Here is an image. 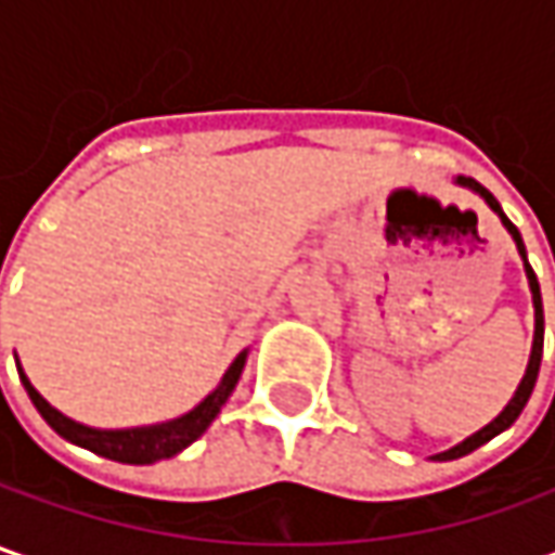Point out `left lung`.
Wrapping results in <instances>:
<instances>
[{"label": "left lung", "instance_id": "obj_1", "mask_svg": "<svg viewBox=\"0 0 555 555\" xmlns=\"http://www.w3.org/2000/svg\"><path fill=\"white\" fill-rule=\"evenodd\" d=\"M454 184H460V188H466V191H473V194H479L481 201L488 203L494 212H498V219L503 222V228L513 234V241H516V249H519V256H522V266H525V278H528V289H531V306H534V339H531V354H528V367H525V376L522 383L516 386V392H513V398L506 401V408H503L501 414L494 416L488 426H481L479 433H473L469 438H463L460 444H454L451 451H441V454H436V460H457L463 457V454H469V451H476V448H481L485 441H491L494 436H501L503 429H509L516 420H519V414H522V408L528 404V398H531V392H534V383H538V371H541V354H544V302H541V284H538V274L531 271V266H528V256H525V244H522V234L516 231V224L509 222L506 216H503L501 203L494 201V194L488 191V188H481L476 179H466V176H457L454 179Z\"/></svg>", "mask_w": 555, "mask_h": 555}]
</instances>
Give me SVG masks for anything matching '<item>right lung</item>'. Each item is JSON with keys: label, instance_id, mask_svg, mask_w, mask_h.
I'll return each instance as SVG.
<instances>
[{"label": "right lung", "instance_id": "right-lung-1", "mask_svg": "<svg viewBox=\"0 0 555 555\" xmlns=\"http://www.w3.org/2000/svg\"><path fill=\"white\" fill-rule=\"evenodd\" d=\"M246 354L241 352L231 367L224 371L219 379V386L203 398L197 408H191L188 414L176 416V420H166V423H154V426H132V429H95V426H86V423H76L67 414H61L57 408H52L42 395L36 392L27 373L17 361V376L24 383V389L30 395V401L36 404V411L42 414V420L52 426L54 433L61 438H67L70 444H79L86 451H92L98 457L117 460V463H132V466H147V463H157V460H169L176 454H182L188 444H194L197 438L212 426V420L219 416L224 408V401L231 398L241 373H244Z\"/></svg>", "mask_w": 555, "mask_h": 555}]
</instances>
